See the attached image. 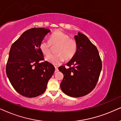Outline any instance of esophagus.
Listing matches in <instances>:
<instances>
[{
    "label": "esophagus",
    "mask_w": 121,
    "mask_h": 121,
    "mask_svg": "<svg viewBox=\"0 0 121 121\" xmlns=\"http://www.w3.org/2000/svg\"><path fill=\"white\" fill-rule=\"evenodd\" d=\"M59 71V69H58V68L57 67H55V72H57Z\"/></svg>",
    "instance_id": "34e87169"
}]
</instances>
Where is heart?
I'll return each instance as SVG.
<instances>
[{
	"instance_id": "b5f03b06",
	"label": "heart",
	"mask_w": 121,
	"mask_h": 121,
	"mask_svg": "<svg viewBox=\"0 0 121 121\" xmlns=\"http://www.w3.org/2000/svg\"><path fill=\"white\" fill-rule=\"evenodd\" d=\"M51 45L56 46V54L50 55L46 57L47 61L52 65L57 66L60 65L64 61L71 59L77 51V44L67 34L58 30L55 31L50 35L49 40H43L40 43L39 49L44 55L47 56L50 54Z\"/></svg>"
}]
</instances>
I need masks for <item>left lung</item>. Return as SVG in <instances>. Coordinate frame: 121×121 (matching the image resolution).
Returning <instances> with one entry per match:
<instances>
[{
  "instance_id": "left-lung-1",
  "label": "left lung",
  "mask_w": 121,
  "mask_h": 121,
  "mask_svg": "<svg viewBox=\"0 0 121 121\" xmlns=\"http://www.w3.org/2000/svg\"><path fill=\"white\" fill-rule=\"evenodd\" d=\"M75 39L76 52L66 65L59 67L64 75L60 84L64 93L71 97H80L92 91L99 80L102 62L97 48L86 35L78 33Z\"/></svg>"
}]
</instances>
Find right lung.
Segmentation results:
<instances>
[{"label":"right lung","mask_w":121,"mask_h":121,"mask_svg":"<svg viewBox=\"0 0 121 121\" xmlns=\"http://www.w3.org/2000/svg\"><path fill=\"white\" fill-rule=\"evenodd\" d=\"M50 32L34 28L22 34L10 48L6 66V75L14 89L22 96L35 97L46 90L55 67L44 60L39 45Z\"/></svg>","instance_id":"obj_1"}]
</instances>
